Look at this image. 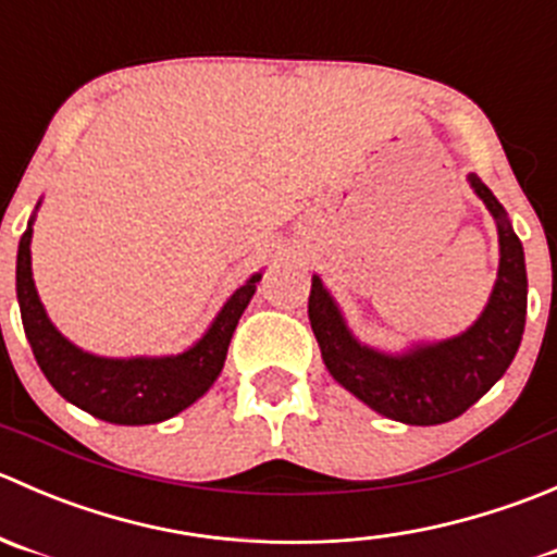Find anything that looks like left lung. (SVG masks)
Wrapping results in <instances>:
<instances>
[{
	"mask_svg": "<svg viewBox=\"0 0 557 557\" xmlns=\"http://www.w3.org/2000/svg\"><path fill=\"white\" fill-rule=\"evenodd\" d=\"M468 181L498 222L500 268L487 308L463 335L420 346L404 357L379 355L351 338L322 281H311L308 319L327 371L373 411L406 425H442L471 409L504 376L525 330L522 244L493 191L476 175H468Z\"/></svg>",
	"mask_w": 557,
	"mask_h": 557,
	"instance_id": "8db88e82",
	"label": "left lung"
}]
</instances>
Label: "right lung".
Masks as SVG:
<instances>
[{
    "mask_svg": "<svg viewBox=\"0 0 557 557\" xmlns=\"http://www.w3.org/2000/svg\"><path fill=\"white\" fill-rule=\"evenodd\" d=\"M32 227L21 235L15 289L35 360L62 398L113 425H151L195 404L222 373L230 338L249 306L260 276H251L227 300L200 344L162 360H104L62 338L46 317L32 281Z\"/></svg>",
    "mask_w": 557,
    "mask_h": 557,
    "instance_id": "add662e5",
    "label": "right lung"
}]
</instances>
